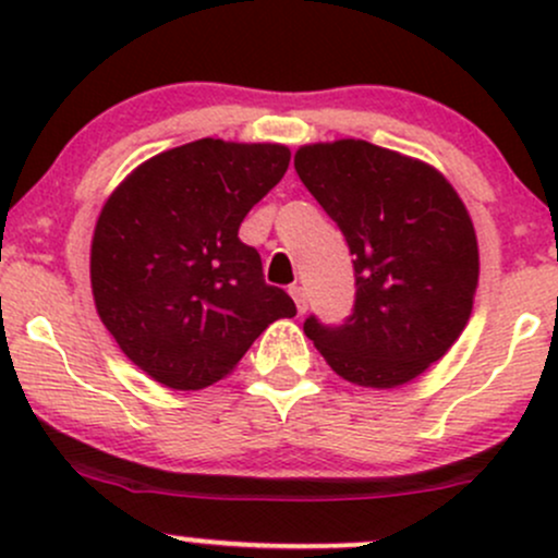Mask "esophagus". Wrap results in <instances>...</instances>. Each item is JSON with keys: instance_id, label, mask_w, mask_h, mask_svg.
<instances>
[{"instance_id": "obj_1", "label": "esophagus", "mask_w": 558, "mask_h": 558, "mask_svg": "<svg viewBox=\"0 0 558 558\" xmlns=\"http://www.w3.org/2000/svg\"><path fill=\"white\" fill-rule=\"evenodd\" d=\"M288 293H291L293 301H296L299 315H304V312H306V296H304V288H301V286H291V288H288Z\"/></svg>"}]
</instances>
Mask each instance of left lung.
I'll list each match as a JSON object with an SVG mask.
<instances>
[{
    "instance_id": "obj_1",
    "label": "left lung",
    "mask_w": 558,
    "mask_h": 558,
    "mask_svg": "<svg viewBox=\"0 0 558 558\" xmlns=\"http://www.w3.org/2000/svg\"><path fill=\"white\" fill-rule=\"evenodd\" d=\"M301 183L354 254L356 296L338 325L304 332L345 380L396 388L425 373L464 330L477 288V239L440 172L369 141L301 146Z\"/></svg>"
}]
</instances>
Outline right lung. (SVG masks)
<instances>
[{
	"label": "right lung",
	"mask_w": 558,
	"mask_h": 558,
	"mask_svg": "<svg viewBox=\"0 0 558 558\" xmlns=\"http://www.w3.org/2000/svg\"><path fill=\"white\" fill-rule=\"evenodd\" d=\"M278 144L202 138L133 170L92 243L96 312L123 354L175 390L222 380L267 325L296 315L239 239L248 209L286 175Z\"/></svg>",
	"instance_id": "right-lung-1"
}]
</instances>
